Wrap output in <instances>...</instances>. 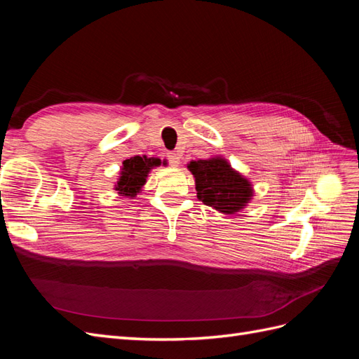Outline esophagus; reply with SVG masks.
<instances>
[{"label": "esophagus", "mask_w": 359, "mask_h": 359, "mask_svg": "<svg viewBox=\"0 0 359 359\" xmlns=\"http://www.w3.org/2000/svg\"><path fill=\"white\" fill-rule=\"evenodd\" d=\"M168 158H169V163L173 166V168H178L180 166V154L177 153H169L168 154Z\"/></svg>", "instance_id": "obj_1"}]
</instances>
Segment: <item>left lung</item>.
<instances>
[{"label": "left lung", "instance_id": "obj_1", "mask_svg": "<svg viewBox=\"0 0 359 359\" xmlns=\"http://www.w3.org/2000/svg\"><path fill=\"white\" fill-rule=\"evenodd\" d=\"M187 169L194 177L198 199L222 214L243 211L255 196L252 181L222 156L191 160Z\"/></svg>", "mask_w": 359, "mask_h": 359}]
</instances>
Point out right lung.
Instances as JSON below:
<instances>
[{"label": "right lung", "instance_id": "add662e5", "mask_svg": "<svg viewBox=\"0 0 359 359\" xmlns=\"http://www.w3.org/2000/svg\"><path fill=\"white\" fill-rule=\"evenodd\" d=\"M161 165L166 166L168 160L147 156H135L124 160L121 169H119V177L115 182L114 190L118 193V196L135 199L144 190L148 173Z\"/></svg>", "mask_w": 359, "mask_h": 359}]
</instances>
